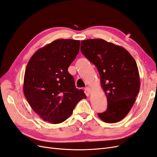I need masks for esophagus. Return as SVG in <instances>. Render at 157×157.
Masks as SVG:
<instances>
[{"label":"esophagus","mask_w":157,"mask_h":157,"mask_svg":"<svg viewBox=\"0 0 157 157\" xmlns=\"http://www.w3.org/2000/svg\"><path fill=\"white\" fill-rule=\"evenodd\" d=\"M84 90H85V92H86V94H88V95L90 94H91V92H92V89L90 88H89V87L85 88Z\"/></svg>","instance_id":"esophagus-1"}]
</instances>
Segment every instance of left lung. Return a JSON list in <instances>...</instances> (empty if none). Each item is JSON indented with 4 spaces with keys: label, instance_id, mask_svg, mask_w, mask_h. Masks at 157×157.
Wrapping results in <instances>:
<instances>
[{
    "label": "left lung",
    "instance_id": "8db88e82",
    "mask_svg": "<svg viewBox=\"0 0 157 157\" xmlns=\"http://www.w3.org/2000/svg\"><path fill=\"white\" fill-rule=\"evenodd\" d=\"M80 50L97 67L107 96V110L98 117L108 123L121 121L134 104L140 88L135 59L124 48L103 39L82 40Z\"/></svg>",
    "mask_w": 157,
    "mask_h": 157
}]
</instances>
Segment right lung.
<instances>
[{
  "label": "right lung",
  "instance_id": "1",
  "mask_svg": "<svg viewBox=\"0 0 157 157\" xmlns=\"http://www.w3.org/2000/svg\"><path fill=\"white\" fill-rule=\"evenodd\" d=\"M79 48L80 40H56L38 50L27 65L23 92L33 110L45 121H65L78 102L86 98L67 71Z\"/></svg>",
  "mask_w": 157,
  "mask_h": 157
}]
</instances>
